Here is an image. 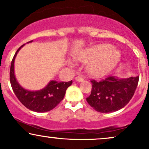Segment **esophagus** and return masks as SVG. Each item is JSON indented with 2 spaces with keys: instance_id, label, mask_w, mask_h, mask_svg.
Returning <instances> with one entry per match:
<instances>
[{
  "instance_id": "esophagus-1",
  "label": "esophagus",
  "mask_w": 149,
  "mask_h": 149,
  "mask_svg": "<svg viewBox=\"0 0 149 149\" xmlns=\"http://www.w3.org/2000/svg\"><path fill=\"white\" fill-rule=\"evenodd\" d=\"M75 80H76V81H78V82H82V81H83V80H84V79H83V78H81V77H80V76L76 77Z\"/></svg>"
}]
</instances>
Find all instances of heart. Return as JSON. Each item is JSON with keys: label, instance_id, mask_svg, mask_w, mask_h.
I'll return each mask as SVG.
<instances>
[{"label": "heart", "instance_id": "obj_1", "mask_svg": "<svg viewBox=\"0 0 149 149\" xmlns=\"http://www.w3.org/2000/svg\"><path fill=\"white\" fill-rule=\"evenodd\" d=\"M121 54L118 50L113 48L110 44H101L82 51L77 56L79 61L90 63L88 71L92 76L102 77L111 71L119 62ZM70 66H75L72 61H68Z\"/></svg>", "mask_w": 149, "mask_h": 149}]
</instances>
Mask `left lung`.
<instances>
[{"mask_svg":"<svg viewBox=\"0 0 149 149\" xmlns=\"http://www.w3.org/2000/svg\"><path fill=\"white\" fill-rule=\"evenodd\" d=\"M139 76L119 78L109 76L102 81L91 80V94L86 99L97 111H117L127 105L134 95Z\"/></svg>","mask_w":149,"mask_h":149,"instance_id":"obj_1","label":"left lung"}]
</instances>
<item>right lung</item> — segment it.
<instances>
[{"label":"right lung","instance_id":"right-lung-1","mask_svg":"<svg viewBox=\"0 0 149 149\" xmlns=\"http://www.w3.org/2000/svg\"><path fill=\"white\" fill-rule=\"evenodd\" d=\"M29 41L28 42H31ZM22 45L15 54L12 60L10 71V84L15 95L27 109L35 112H47L55 108L56 106L64 99L66 90L72 84V80L69 82H57L51 80L44 88L37 91L26 90L19 84L15 76V59Z\"/></svg>","mask_w":149,"mask_h":149}]
</instances>
